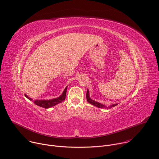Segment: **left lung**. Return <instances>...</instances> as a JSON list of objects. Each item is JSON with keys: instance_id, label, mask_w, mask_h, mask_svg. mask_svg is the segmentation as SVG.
Here are the masks:
<instances>
[{"instance_id": "left-lung-1", "label": "left lung", "mask_w": 159, "mask_h": 159, "mask_svg": "<svg viewBox=\"0 0 159 159\" xmlns=\"http://www.w3.org/2000/svg\"><path fill=\"white\" fill-rule=\"evenodd\" d=\"M86 98H87V101L89 103H90L91 104H93V105H94V106H96V107H99V108H104V107H106V108H107V107H106V106H104L103 104H101V103H99V102H96V101H93V100H92L91 99H90V97H89V90H87V91ZM116 105H118V104H112V106H109V108L111 107H115V106H116Z\"/></svg>"}]
</instances>
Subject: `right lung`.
<instances>
[{
	"label": "right lung",
	"instance_id": "add662e5",
	"mask_svg": "<svg viewBox=\"0 0 159 159\" xmlns=\"http://www.w3.org/2000/svg\"><path fill=\"white\" fill-rule=\"evenodd\" d=\"M66 89L67 87H66L64 90L63 93H62V94L57 98L53 99H51V100H35L34 101V103L36 105H38V106L42 107L43 108H49L51 107L52 106H54L59 103H61L62 101H63L65 99L66 97ZM25 96L30 100H32V99H31L30 98H29L28 96H26L25 94Z\"/></svg>",
	"mask_w": 159,
	"mask_h": 159
}]
</instances>
